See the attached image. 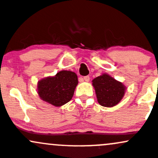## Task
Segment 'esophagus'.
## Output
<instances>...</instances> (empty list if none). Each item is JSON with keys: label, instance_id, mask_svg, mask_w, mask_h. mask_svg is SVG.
I'll return each mask as SVG.
<instances>
[{"label": "esophagus", "instance_id": "esophagus-1", "mask_svg": "<svg viewBox=\"0 0 158 158\" xmlns=\"http://www.w3.org/2000/svg\"><path fill=\"white\" fill-rule=\"evenodd\" d=\"M83 80L85 81V82H89V80H90V77H89V76H84V77H83Z\"/></svg>", "mask_w": 158, "mask_h": 158}]
</instances>
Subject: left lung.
Wrapping results in <instances>:
<instances>
[{
	"instance_id": "obj_1",
	"label": "left lung",
	"mask_w": 158,
	"mask_h": 158,
	"mask_svg": "<svg viewBox=\"0 0 158 158\" xmlns=\"http://www.w3.org/2000/svg\"><path fill=\"white\" fill-rule=\"evenodd\" d=\"M98 102L103 107H112L123 98L127 87L107 73H103L92 80Z\"/></svg>"
}]
</instances>
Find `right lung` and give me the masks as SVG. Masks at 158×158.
<instances>
[{"mask_svg":"<svg viewBox=\"0 0 158 158\" xmlns=\"http://www.w3.org/2000/svg\"><path fill=\"white\" fill-rule=\"evenodd\" d=\"M78 82L74 72L61 70L55 76L40 79L37 92L41 100L54 107H61L72 99Z\"/></svg>","mask_w":158,"mask_h":158,"instance_id":"right-lung-1","label":"right lung"}]
</instances>
